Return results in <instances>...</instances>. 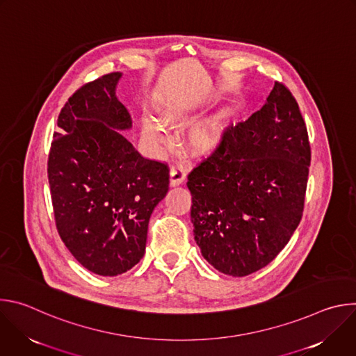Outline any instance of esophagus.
<instances>
[{
    "label": "esophagus",
    "instance_id": "obj_1",
    "mask_svg": "<svg viewBox=\"0 0 356 356\" xmlns=\"http://www.w3.org/2000/svg\"><path fill=\"white\" fill-rule=\"evenodd\" d=\"M186 180V170L183 166L177 165L170 169V186H180Z\"/></svg>",
    "mask_w": 356,
    "mask_h": 356
}]
</instances>
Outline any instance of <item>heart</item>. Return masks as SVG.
Returning a JSON list of instances; mask_svg holds the SVG:
<instances>
[{
  "label": "heart",
  "instance_id": "1",
  "mask_svg": "<svg viewBox=\"0 0 356 356\" xmlns=\"http://www.w3.org/2000/svg\"><path fill=\"white\" fill-rule=\"evenodd\" d=\"M195 111H197L195 103L176 104V106L168 107L161 113V121L165 125L183 127L191 122V120L195 115ZM225 128H227V117L222 113L216 114L197 124L188 132L186 139L191 154L198 158L211 156L221 145ZM142 134L149 142L155 145H165L168 142L163 127L154 120H145L142 122Z\"/></svg>",
  "mask_w": 356,
  "mask_h": 356
}]
</instances>
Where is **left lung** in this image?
Returning <instances> with one entry per match:
<instances>
[{
  "mask_svg": "<svg viewBox=\"0 0 356 356\" xmlns=\"http://www.w3.org/2000/svg\"><path fill=\"white\" fill-rule=\"evenodd\" d=\"M310 161L297 101L276 81L264 107L228 127L218 149L188 175L204 259L234 277L269 265L300 224Z\"/></svg>",
  "mask_w": 356,
  "mask_h": 356,
  "instance_id": "1",
  "label": "left lung"
}]
</instances>
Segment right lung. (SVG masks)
Wrapping results in <instances>:
<instances>
[{"label":"right lung","instance_id":"1","mask_svg":"<svg viewBox=\"0 0 356 356\" xmlns=\"http://www.w3.org/2000/svg\"><path fill=\"white\" fill-rule=\"evenodd\" d=\"M121 76L106 74L69 98L47 161L58 232L99 276L125 273L142 259L150 214L169 190V168L140 156L121 134L132 127L115 95Z\"/></svg>","mask_w":356,"mask_h":356}]
</instances>
